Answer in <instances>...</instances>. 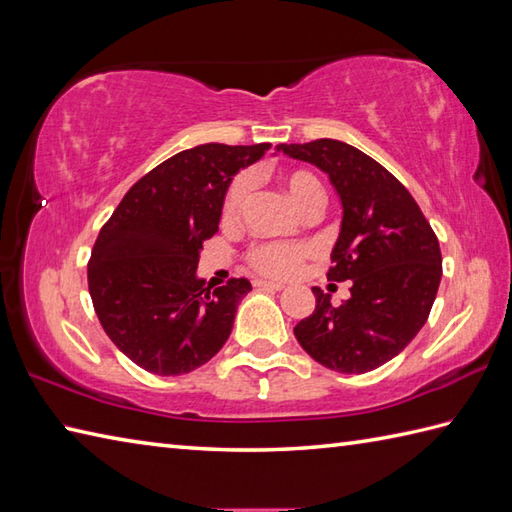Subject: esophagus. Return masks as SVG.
<instances>
[{"label": "esophagus", "mask_w": 512, "mask_h": 512, "mask_svg": "<svg viewBox=\"0 0 512 512\" xmlns=\"http://www.w3.org/2000/svg\"><path fill=\"white\" fill-rule=\"evenodd\" d=\"M253 284L257 288H266V290H284V284H279V281H268V279H255Z\"/></svg>", "instance_id": "obj_1"}]
</instances>
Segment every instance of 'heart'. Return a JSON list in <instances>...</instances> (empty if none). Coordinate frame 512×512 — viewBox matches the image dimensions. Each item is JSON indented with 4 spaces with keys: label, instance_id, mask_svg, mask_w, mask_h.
I'll return each mask as SVG.
<instances>
[{
    "label": "heart",
    "instance_id": "heart-1",
    "mask_svg": "<svg viewBox=\"0 0 512 512\" xmlns=\"http://www.w3.org/2000/svg\"><path fill=\"white\" fill-rule=\"evenodd\" d=\"M281 187L292 198L299 209L314 211L323 204V187L317 176H312L310 171H288L279 178ZM250 182L248 173H239V176L228 184L222 200V220L235 222L242 215L246 200L250 195ZM312 253V248L303 242H255L246 250V262L248 266L259 275L266 277H288L295 273L301 266L303 259Z\"/></svg>",
    "mask_w": 512,
    "mask_h": 512
}]
</instances>
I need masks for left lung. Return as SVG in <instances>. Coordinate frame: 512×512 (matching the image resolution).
Segmentation results:
<instances>
[{
    "mask_svg": "<svg viewBox=\"0 0 512 512\" xmlns=\"http://www.w3.org/2000/svg\"><path fill=\"white\" fill-rule=\"evenodd\" d=\"M279 149L323 169L339 191L343 222L328 279H352L343 306L312 288L317 306L295 325L297 341L334 372H372L429 319L442 277L438 237L405 184L361 149L332 138Z\"/></svg>",
    "mask_w": 512,
    "mask_h": 512,
    "instance_id": "obj_1",
    "label": "left lung"
}]
</instances>
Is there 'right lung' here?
Wrapping results in <instances>:
<instances>
[{"mask_svg": "<svg viewBox=\"0 0 512 512\" xmlns=\"http://www.w3.org/2000/svg\"><path fill=\"white\" fill-rule=\"evenodd\" d=\"M268 149H184L145 173L103 224L88 262L90 297L105 334L138 367L180 376L222 350L250 281L231 277L211 290L195 268L228 184Z\"/></svg>", "mask_w": 512, "mask_h": 512, "instance_id": "add662e5", "label": "right lung"}]
</instances>
